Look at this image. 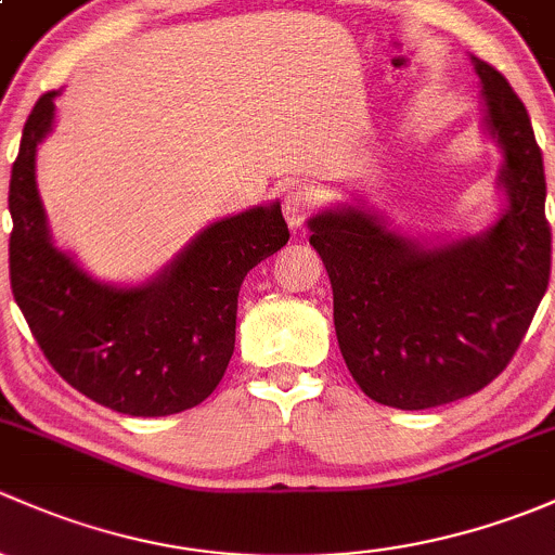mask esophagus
<instances>
[{"label": "esophagus", "mask_w": 555, "mask_h": 555, "mask_svg": "<svg viewBox=\"0 0 555 555\" xmlns=\"http://www.w3.org/2000/svg\"><path fill=\"white\" fill-rule=\"evenodd\" d=\"M310 210H312L310 192L291 190L283 197V216H285V221H288V227L294 232H301V227H305V219H307V214H310Z\"/></svg>", "instance_id": "esophagus-1"}]
</instances>
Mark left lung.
Masks as SVG:
<instances>
[{
	"instance_id": "1",
	"label": "left lung",
	"mask_w": 555,
	"mask_h": 555,
	"mask_svg": "<svg viewBox=\"0 0 555 555\" xmlns=\"http://www.w3.org/2000/svg\"><path fill=\"white\" fill-rule=\"evenodd\" d=\"M481 128L502 152L500 219L476 235L427 240L392 230L363 199L307 219L334 291L341 358L371 401L403 411L473 396L516 356L551 278L545 170L507 79L470 55Z\"/></svg>"
}]
</instances>
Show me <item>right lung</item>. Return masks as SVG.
<instances>
[{
	"label": "right lung",
	"instance_id": "add662e5",
	"mask_svg": "<svg viewBox=\"0 0 555 555\" xmlns=\"http://www.w3.org/2000/svg\"><path fill=\"white\" fill-rule=\"evenodd\" d=\"M59 95L50 90L31 108L10 176L13 296L74 390L119 414H179L203 403L230 365L245 275L288 243L280 203L214 221L144 283H101L53 243L39 199L37 152L53 133Z\"/></svg>",
	"mask_w": 555,
	"mask_h": 555
}]
</instances>
